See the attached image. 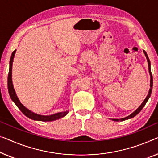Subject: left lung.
I'll return each mask as SVG.
<instances>
[{
  "instance_id": "left-lung-1",
  "label": "left lung",
  "mask_w": 158,
  "mask_h": 158,
  "mask_svg": "<svg viewBox=\"0 0 158 158\" xmlns=\"http://www.w3.org/2000/svg\"><path fill=\"white\" fill-rule=\"evenodd\" d=\"M143 52H144V53H145V56H146V58H147V61H148V69H149V72H150V91H149V93H148V96H147V97L145 98V99L144 100V102H143V103H142V104H141L139 107L138 108V109H136L135 111H134L133 114H131L130 116H127V117H126V118H121V119H112L113 121H125V120H127V119H129V118H133L134 116H135L136 115H137L138 113H139L141 110H142V109L143 107H144V106L145 105V103H146V102H148V98H150V95H151V93H152V83H153V81H152V73H151V70H150V60H149V58H148V55H147V53H146V52H145V50H143Z\"/></svg>"
}]
</instances>
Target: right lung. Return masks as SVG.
Masks as SVG:
<instances>
[{"mask_svg":"<svg viewBox=\"0 0 158 158\" xmlns=\"http://www.w3.org/2000/svg\"><path fill=\"white\" fill-rule=\"evenodd\" d=\"M15 51L16 50H14L13 52V53H12L10 60V68H9V72H8V92L12 101L15 103V105L17 106L18 109L21 110V112H22L25 116H26L30 119L35 120V121H52L65 116L66 115L68 114V111L57 113V114L50 115V116H41V115L36 114H35V113L32 112L31 110H28L22 104V103H20V102L18 99L17 95H16V94L15 92V90H14L13 81H12V66H13V61L14 56H15Z\"/></svg>","mask_w":158,"mask_h":158,"instance_id":"1","label":"right lung"}]
</instances>
